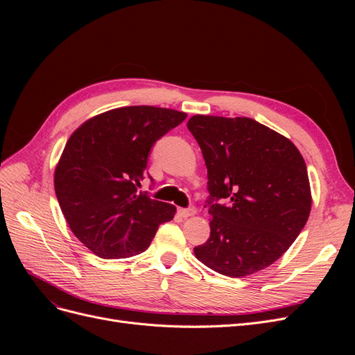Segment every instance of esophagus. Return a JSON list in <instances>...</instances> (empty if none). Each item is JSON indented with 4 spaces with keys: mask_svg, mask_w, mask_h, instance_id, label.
<instances>
[{
    "mask_svg": "<svg viewBox=\"0 0 355 355\" xmlns=\"http://www.w3.org/2000/svg\"><path fill=\"white\" fill-rule=\"evenodd\" d=\"M178 211H179V214H180L182 218H191V216H194V214L197 213L196 209H179Z\"/></svg>",
    "mask_w": 355,
    "mask_h": 355,
    "instance_id": "esophagus-1",
    "label": "esophagus"
}]
</instances>
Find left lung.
Masks as SVG:
<instances>
[{
    "label": "left lung",
    "instance_id": "8db88e82",
    "mask_svg": "<svg viewBox=\"0 0 355 355\" xmlns=\"http://www.w3.org/2000/svg\"><path fill=\"white\" fill-rule=\"evenodd\" d=\"M188 128L207 166L210 239L196 257L222 275L265 270L287 252L311 211L302 154L290 139L247 116L194 115ZM220 198L227 205L214 203Z\"/></svg>",
    "mask_w": 355,
    "mask_h": 355
}]
</instances>
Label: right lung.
<instances>
[{
    "label": "right lung",
    "mask_w": 355,
    "mask_h": 355,
    "mask_svg": "<svg viewBox=\"0 0 355 355\" xmlns=\"http://www.w3.org/2000/svg\"><path fill=\"white\" fill-rule=\"evenodd\" d=\"M185 112L158 106H124L92 116L75 130L55 168V191L71 231L103 259L145 252L173 204L137 192L148 154Z\"/></svg>",
    "instance_id": "obj_1"
}]
</instances>
